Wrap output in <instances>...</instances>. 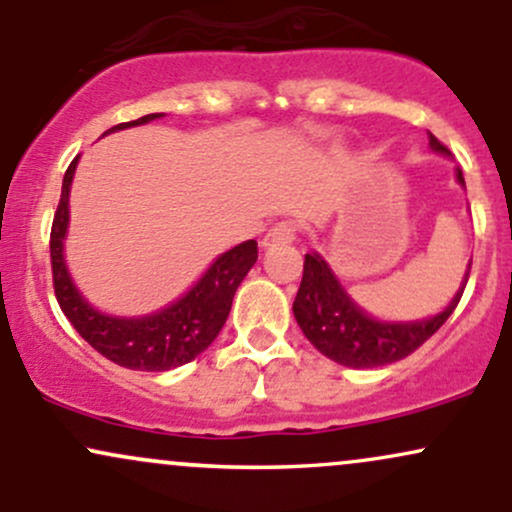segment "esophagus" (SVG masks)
<instances>
[{
	"label": "esophagus",
	"mask_w": 512,
	"mask_h": 512,
	"mask_svg": "<svg viewBox=\"0 0 512 512\" xmlns=\"http://www.w3.org/2000/svg\"><path fill=\"white\" fill-rule=\"evenodd\" d=\"M296 233H298V226L293 221H281L276 223V226L269 228L267 236L262 238V248H274V245H289L296 240Z\"/></svg>",
	"instance_id": "34e87169"
}]
</instances>
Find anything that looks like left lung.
Wrapping results in <instances>:
<instances>
[{"label":"left lung","mask_w":512,"mask_h":512,"mask_svg":"<svg viewBox=\"0 0 512 512\" xmlns=\"http://www.w3.org/2000/svg\"><path fill=\"white\" fill-rule=\"evenodd\" d=\"M428 144L438 154L450 156L448 146L440 144L431 132H428ZM455 175L457 182L464 185L460 168L455 170ZM467 279L469 269L464 274L460 291L455 293L443 313L416 322H383L358 308L344 291V286L339 284L330 264L317 252H310L303 262V281L296 293V301H293V315L308 342L320 354L349 368H378L407 358L428 337H433L460 303Z\"/></svg>","instance_id":"left-lung-1"}]
</instances>
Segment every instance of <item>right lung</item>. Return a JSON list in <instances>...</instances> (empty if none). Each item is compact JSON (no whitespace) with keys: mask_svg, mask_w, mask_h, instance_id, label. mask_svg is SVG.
Returning <instances> with one entry per match:
<instances>
[{"mask_svg":"<svg viewBox=\"0 0 512 512\" xmlns=\"http://www.w3.org/2000/svg\"><path fill=\"white\" fill-rule=\"evenodd\" d=\"M163 113H151L139 120L122 122L115 129H127L158 120ZM79 156L69 163L62 180V197L57 204L55 221L50 233V262L52 286H55L57 303L62 313L72 322L74 330L86 339L98 354L108 361L129 370H170L202 354L207 346L219 337L223 322L231 313L233 296L240 281L257 262V243L245 240L236 245L204 272L202 279L192 286L185 296L170 303L168 308L144 317H115L93 308L74 286L72 276L64 264V236L69 226V190H72L74 170Z\"/></svg>","mask_w":512,"mask_h":512,"instance_id":"right-lung-1","label":"right lung"}]
</instances>
